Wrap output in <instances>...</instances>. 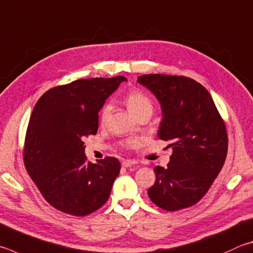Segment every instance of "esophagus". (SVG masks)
Wrapping results in <instances>:
<instances>
[{
  "mask_svg": "<svg viewBox=\"0 0 253 253\" xmlns=\"http://www.w3.org/2000/svg\"><path fill=\"white\" fill-rule=\"evenodd\" d=\"M137 163L135 162V160H124V162L122 163V166L125 167V168H129L131 166H135Z\"/></svg>",
  "mask_w": 253,
  "mask_h": 253,
  "instance_id": "34e87169",
  "label": "esophagus"
}]
</instances>
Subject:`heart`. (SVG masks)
<instances>
[{"label":"heart","instance_id":"heart-1","mask_svg":"<svg viewBox=\"0 0 253 253\" xmlns=\"http://www.w3.org/2000/svg\"><path fill=\"white\" fill-rule=\"evenodd\" d=\"M125 102L128 106V109H129L130 113L134 115L135 117H139L144 114H153L154 111V105L151 99L147 96L145 93H142L141 90H131L130 93H128L126 96ZM111 105L107 104L102 108L100 111V122L105 123L109 117V114H111ZM137 145V140H128L127 141V146L132 147Z\"/></svg>","mask_w":253,"mask_h":253}]
</instances>
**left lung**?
Segmentation results:
<instances>
[{
  "mask_svg": "<svg viewBox=\"0 0 253 253\" xmlns=\"http://www.w3.org/2000/svg\"><path fill=\"white\" fill-rule=\"evenodd\" d=\"M158 99L163 119L159 139L172 148L167 168H154L148 196L159 208L176 211L196 205L209 190L227 157L224 123L209 91L185 76L142 75L137 79Z\"/></svg>",
  "mask_w": 253,
  "mask_h": 253,
  "instance_id": "obj_1",
  "label": "left lung"
}]
</instances>
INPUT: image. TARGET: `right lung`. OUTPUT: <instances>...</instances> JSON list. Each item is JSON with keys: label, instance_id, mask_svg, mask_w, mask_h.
Returning a JSON list of instances; mask_svg holds the SVG:
<instances>
[{"label": "right lung", "instance_id": "obj_1", "mask_svg": "<svg viewBox=\"0 0 253 253\" xmlns=\"http://www.w3.org/2000/svg\"><path fill=\"white\" fill-rule=\"evenodd\" d=\"M126 77L79 80L42 95L27 126L24 164L54 208L76 217L99 209L121 170L118 159L87 162L83 138L96 135L98 112Z\"/></svg>", "mask_w": 253, "mask_h": 253}]
</instances>
